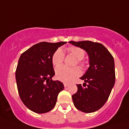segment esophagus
Masks as SVG:
<instances>
[{
    "instance_id": "1",
    "label": "esophagus",
    "mask_w": 129,
    "mask_h": 129,
    "mask_svg": "<svg viewBox=\"0 0 129 129\" xmlns=\"http://www.w3.org/2000/svg\"><path fill=\"white\" fill-rule=\"evenodd\" d=\"M69 86V84H67V83H64V86L65 87V88H67V87H68V86Z\"/></svg>"
}]
</instances>
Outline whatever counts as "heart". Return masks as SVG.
Masks as SVG:
<instances>
[{"mask_svg": "<svg viewBox=\"0 0 129 129\" xmlns=\"http://www.w3.org/2000/svg\"><path fill=\"white\" fill-rule=\"evenodd\" d=\"M67 51L70 54L73 55L77 58V62L81 67L84 66L82 59L85 55L84 51L77 47H70L67 49ZM64 53L61 49H58L53 53L51 58L53 65L57 68L62 64L64 60ZM81 74V71L78 67H74L72 69H69L66 67H58L56 69V78L58 80L63 82H71L76 78L78 77Z\"/></svg>", "mask_w": 129, "mask_h": 129, "instance_id": "obj_1", "label": "heart"}]
</instances>
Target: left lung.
<instances>
[{"mask_svg": "<svg viewBox=\"0 0 129 129\" xmlns=\"http://www.w3.org/2000/svg\"><path fill=\"white\" fill-rule=\"evenodd\" d=\"M69 43L86 51L90 64L85 74L80 78L84 80L83 86L85 84L86 87L77 85L78 91L72 95V101L78 110L84 113L95 112L107 102L114 86V58L101 43L90 41H69Z\"/></svg>", "mask_w": 129, "mask_h": 129, "instance_id": "obj_1", "label": "left lung"}]
</instances>
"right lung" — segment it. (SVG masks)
I'll list each match as a JSON object with an SVG mask.
<instances>
[{
    "instance_id": "right-lung-1",
    "label": "right lung",
    "mask_w": 129,
    "mask_h": 129,
    "mask_svg": "<svg viewBox=\"0 0 129 129\" xmlns=\"http://www.w3.org/2000/svg\"><path fill=\"white\" fill-rule=\"evenodd\" d=\"M67 42H41L20 56L16 71L19 95L24 105L34 112L45 113L54 108L57 96L64 89L58 80L53 81L55 71L51 58Z\"/></svg>"
}]
</instances>
